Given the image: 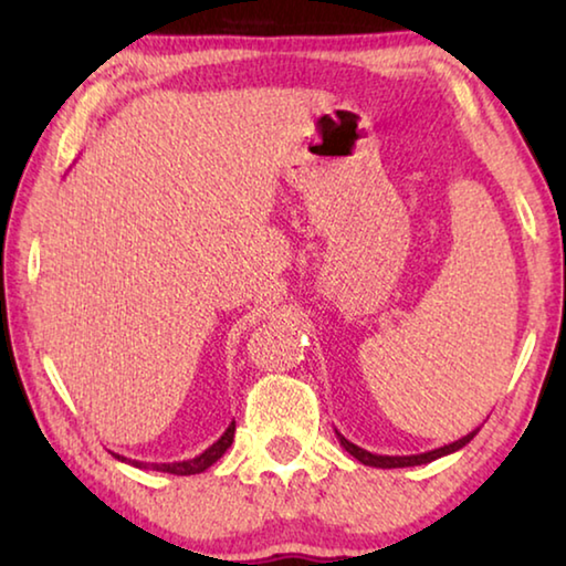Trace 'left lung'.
Instances as JSON below:
<instances>
[{
    "instance_id": "1",
    "label": "left lung",
    "mask_w": 566,
    "mask_h": 566,
    "mask_svg": "<svg viewBox=\"0 0 566 566\" xmlns=\"http://www.w3.org/2000/svg\"><path fill=\"white\" fill-rule=\"evenodd\" d=\"M476 432H479V427H476V429H472V432H469L467 437L457 439V442H452V444H444V447H439V449H432V452L405 454V457L371 454V452H367V449H361V447H357V444H352L349 439H344L339 432H337V439H339V444H342L344 449H347V452H349L354 459H359L361 464H367V467H377V469H399V467H419V464H429V462H434V459H439V457H447V454H452V452H459V449H462V447H467L469 442H472V439L476 437Z\"/></svg>"
}]
</instances>
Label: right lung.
Returning <instances> with one entry per match:
<instances>
[{
    "instance_id": "1",
    "label": "right lung",
    "mask_w": 566,
    "mask_h": 566,
    "mask_svg": "<svg viewBox=\"0 0 566 566\" xmlns=\"http://www.w3.org/2000/svg\"><path fill=\"white\" fill-rule=\"evenodd\" d=\"M234 421L224 429V434L217 439V442L212 447H207L202 454L191 457V459H185V462H139V459H127L122 454H114V459H119V462L124 464H132L137 469H155V472H167V474H177V476H189V474H202L205 469L212 467L217 459H222V454L227 452L229 447H232L234 442Z\"/></svg>"
}]
</instances>
